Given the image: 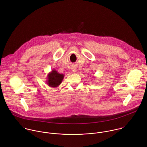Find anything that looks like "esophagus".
Returning <instances> with one entry per match:
<instances>
[{
  "label": "esophagus",
  "mask_w": 147,
  "mask_h": 147,
  "mask_svg": "<svg viewBox=\"0 0 147 147\" xmlns=\"http://www.w3.org/2000/svg\"><path fill=\"white\" fill-rule=\"evenodd\" d=\"M71 70L73 72L76 73V67H71Z\"/></svg>",
  "instance_id": "obj_1"
}]
</instances>
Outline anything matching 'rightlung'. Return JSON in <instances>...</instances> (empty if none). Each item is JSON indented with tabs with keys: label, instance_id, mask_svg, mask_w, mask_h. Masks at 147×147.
<instances>
[{
	"label": "right lung",
	"instance_id": "obj_1",
	"mask_svg": "<svg viewBox=\"0 0 147 147\" xmlns=\"http://www.w3.org/2000/svg\"><path fill=\"white\" fill-rule=\"evenodd\" d=\"M64 76V74H60L55 69H53L47 74L46 83L50 87L57 88L61 84Z\"/></svg>",
	"mask_w": 147,
	"mask_h": 147
}]
</instances>
